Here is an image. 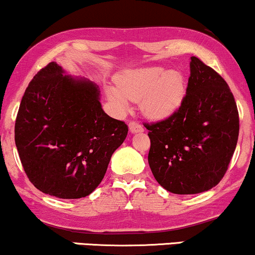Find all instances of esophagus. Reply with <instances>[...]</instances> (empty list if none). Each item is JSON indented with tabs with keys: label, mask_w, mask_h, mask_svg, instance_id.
Returning <instances> with one entry per match:
<instances>
[{
	"label": "esophagus",
	"mask_w": 255,
	"mask_h": 255,
	"mask_svg": "<svg viewBox=\"0 0 255 255\" xmlns=\"http://www.w3.org/2000/svg\"><path fill=\"white\" fill-rule=\"evenodd\" d=\"M128 128H130V132L131 133H137V132H143V127L140 124H138L137 122H131L128 124Z\"/></svg>",
	"instance_id": "1"
}]
</instances>
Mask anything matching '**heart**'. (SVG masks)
<instances>
[{
	"label": "heart",
	"mask_w": 255,
	"mask_h": 255,
	"mask_svg": "<svg viewBox=\"0 0 255 255\" xmlns=\"http://www.w3.org/2000/svg\"><path fill=\"white\" fill-rule=\"evenodd\" d=\"M119 111H128L131 101H142V111L148 118L164 121L180 110L186 95L181 73L161 67L128 70L118 77V88L107 89Z\"/></svg>",
	"instance_id": "b5f03b06"
}]
</instances>
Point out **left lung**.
<instances>
[{
    "mask_svg": "<svg viewBox=\"0 0 255 255\" xmlns=\"http://www.w3.org/2000/svg\"><path fill=\"white\" fill-rule=\"evenodd\" d=\"M190 71L180 110L168 119L144 124L152 174L175 194L204 192L222 180L240 128L234 95L223 77L194 56Z\"/></svg>",
    "mask_w": 255,
    "mask_h": 255,
    "instance_id": "left-lung-1",
    "label": "left lung"
}]
</instances>
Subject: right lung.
<instances>
[{"mask_svg":"<svg viewBox=\"0 0 255 255\" xmlns=\"http://www.w3.org/2000/svg\"><path fill=\"white\" fill-rule=\"evenodd\" d=\"M63 74L51 62L29 82L15 121V144L39 191L77 199L99 186L128 130L104 112L95 83Z\"/></svg>","mask_w":255,"mask_h":255,"instance_id":"right-lung-1","label":"right lung"}]
</instances>
